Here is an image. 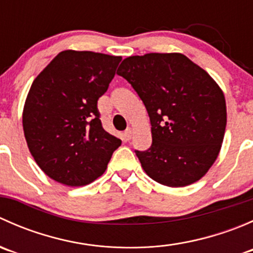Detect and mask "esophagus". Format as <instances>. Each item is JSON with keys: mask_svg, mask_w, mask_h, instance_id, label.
Returning <instances> with one entry per match:
<instances>
[{"mask_svg": "<svg viewBox=\"0 0 253 253\" xmlns=\"http://www.w3.org/2000/svg\"><path fill=\"white\" fill-rule=\"evenodd\" d=\"M124 137H125V139H126V141H129V139L132 138V129L131 128L127 129V131L125 132Z\"/></svg>", "mask_w": 253, "mask_h": 253, "instance_id": "1", "label": "esophagus"}]
</instances>
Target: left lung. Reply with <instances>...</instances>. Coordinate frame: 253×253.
<instances>
[{
  "label": "left lung",
  "instance_id": "obj_1",
  "mask_svg": "<svg viewBox=\"0 0 253 253\" xmlns=\"http://www.w3.org/2000/svg\"><path fill=\"white\" fill-rule=\"evenodd\" d=\"M117 75L131 84L149 115L152 147L136 150L145 174L169 187L201 180L225 133V96L218 83L178 52L129 56Z\"/></svg>",
  "mask_w": 253,
  "mask_h": 253
}]
</instances>
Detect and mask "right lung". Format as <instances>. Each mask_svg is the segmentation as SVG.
<instances>
[{"label":"right lung","instance_id":"obj_1","mask_svg":"<svg viewBox=\"0 0 253 253\" xmlns=\"http://www.w3.org/2000/svg\"><path fill=\"white\" fill-rule=\"evenodd\" d=\"M121 56L65 50L38 75L23 109L28 148L48 177L84 186L104 174L121 141L101 126L98 99Z\"/></svg>","mask_w":253,"mask_h":253}]
</instances>
